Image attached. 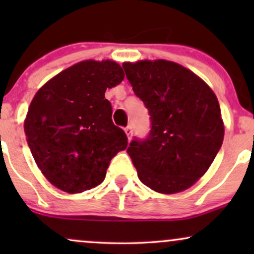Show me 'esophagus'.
I'll list each match as a JSON object with an SVG mask.
<instances>
[{"mask_svg": "<svg viewBox=\"0 0 254 254\" xmlns=\"http://www.w3.org/2000/svg\"><path fill=\"white\" fill-rule=\"evenodd\" d=\"M124 131H125V133H127V139H131V137H132V127H131V125H129V127H127L124 129Z\"/></svg>", "mask_w": 254, "mask_h": 254, "instance_id": "1", "label": "esophagus"}]
</instances>
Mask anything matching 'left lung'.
<instances>
[{
  "mask_svg": "<svg viewBox=\"0 0 254 254\" xmlns=\"http://www.w3.org/2000/svg\"><path fill=\"white\" fill-rule=\"evenodd\" d=\"M123 68L151 121L148 138L133 139L127 150L139 180L165 194L191 188L223 142L216 95L193 71L171 61L124 62Z\"/></svg>",
  "mask_w": 254,
  "mask_h": 254,
  "instance_id": "obj_1",
  "label": "left lung"
}]
</instances>
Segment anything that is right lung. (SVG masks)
Listing matches in <instances>:
<instances>
[{
  "instance_id": "1",
  "label": "right lung",
  "mask_w": 254,
  "mask_h": 254,
  "mask_svg": "<svg viewBox=\"0 0 254 254\" xmlns=\"http://www.w3.org/2000/svg\"><path fill=\"white\" fill-rule=\"evenodd\" d=\"M111 60H87L64 69L39 88L24 123L34 161L57 189L81 193L104 182L112 157L127 145L112 122L107 88L123 81Z\"/></svg>"
}]
</instances>
